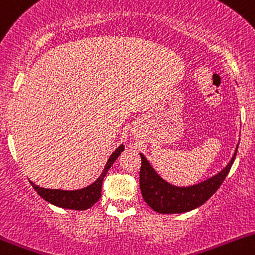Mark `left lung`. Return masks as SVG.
<instances>
[{
    "label": "left lung",
    "instance_id": "1",
    "mask_svg": "<svg viewBox=\"0 0 255 255\" xmlns=\"http://www.w3.org/2000/svg\"><path fill=\"white\" fill-rule=\"evenodd\" d=\"M237 148L230 163L221 172L207 180L191 186H175L169 184L157 174L146 157L140 153V189L143 200L151 209L159 214H182L201 206L216 193L220 185L224 183L235 162Z\"/></svg>",
    "mask_w": 255,
    "mask_h": 255
}]
</instances>
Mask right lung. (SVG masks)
<instances>
[{"mask_svg":"<svg viewBox=\"0 0 255 255\" xmlns=\"http://www.w3.org/2000/svg\"><path fill=\"white\" fill-rule=\"evenodd\" d=\"M123 151H124V145H120L113 152L112 156L109 157L108 162H107L106 167H104L103 172L99 175L98 179L93 184L86 186L83 189H78V190H60V189L41 188V186L34 184L33 182H30V184L33 185L36 193L44 200L52 204V205L62 207V209L87 210L99 200V198L102 195V183H103L104 177H106L109 168L117 161V158Z\"/></svg>","mask_w":255,"mask_h":255,"instance_id":"obj_1","label":"right lung"}]
</instances>
